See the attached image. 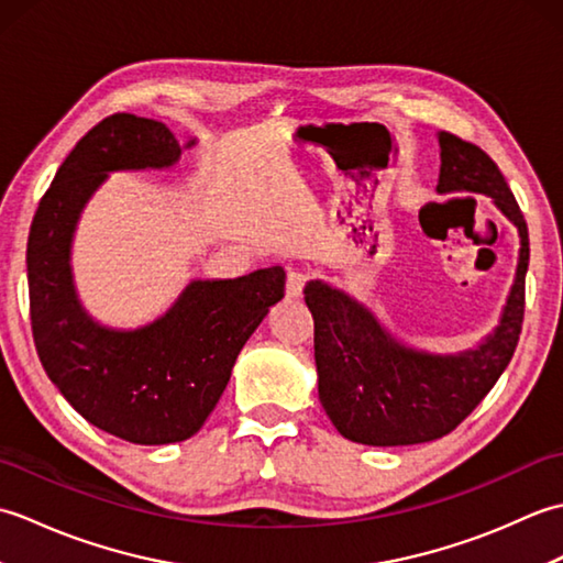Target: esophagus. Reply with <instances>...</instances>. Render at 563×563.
<instances>
[{"label": "esophagus", "instance_id": "1", "mask_svg": "<svg viewBox=\"0 0 563 563\" xmlns=\"http://www.w3.org/2000/svg\"><path fill=\"white\" fill-rule=\"evenodd\" d=\"M307 280H309V275H307V273H302V271H292V273L288 275V283H285V295L292 297V300H297V297H302Z\"/></svg>", "mask_w": 563, "mask_h": 563}]
</instances>
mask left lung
<instances>
[{
	"mask_svg": "<svg viewBox=\"0 0 563 563\" xmlns=\"http://www.w3.org/2000/svg\"><path fill=\"white\" fill-rule=\"evenodd\" d=\"M438 194H484L518 230L516 280L494 333L476 349L454 355L409 349L349 292L324 280L307 283L319 401L339 433L363 445H418L448 435L492 391L520 339L530 263L528 224L504 174L484 150L445 130L438 133Z\"/></svg>",
	"mask_w": 563,
	"mask_h": 563,
	"instance_id": "obj_1",
	"label": "left lung"
}]
</instances>
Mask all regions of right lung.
<instances>
[{"mask_svg": "<svg viewBox=\"0 0 563 563\" xmlns=\"http://www.w3.org/2000/svg\"><path fill=\"white\" fill-rule=\"evenodd\" d=\"M194 145H178L169 128L150 118H106L67 154L29 234L31 327L47 377L91 426L135 445L198 433L239 351L285 292L280 266L190 280L159 319L140 329L103 327L79 302L71 239L91 196L111 172L169 169Z\"/></svg>", "mask_w": 563, "mask_h": 563, "instance_id": "1", "label": "right lung"}]
</instances>
